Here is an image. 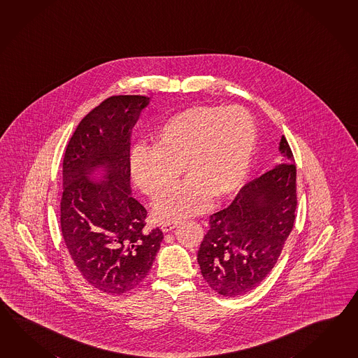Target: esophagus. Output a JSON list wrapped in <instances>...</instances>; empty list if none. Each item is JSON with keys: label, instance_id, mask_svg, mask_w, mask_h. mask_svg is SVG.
<instances>
[{"label": "esophagus", "instance_id": "1", "mask_svg": "<svg viewBox=\"0 0 358 358\" xmlns=\"http://www.w3.org/2000/svg\"><path fill=\"white\" fill-rule=\"evenodd\" d=\"M177 224H178L177 222H164L162 223V227H160V229H162L163 232H168V231L173 230Z\"/></svg>", "mask_w": 358, "mask_h": 358}]
</instances>
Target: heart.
Returning a JSON list of instances; mask_svg holds the SVG:
<instances>
[{"label": "heart", "instance_id": "b5f03b06", "mask_svg": "<svg viewBox=\"0 0 358 358\" xmlns=\"http://www.w3.org/2000/svg\"><path fill=\"white\" fill-rule=\"evenodd\" d=\"M257 143L253 117L241 106H192L169 117L154 148H136L131 172L149 198L173 187L186 166L191 178L160 196L154 215L176 221L204 212L212 199L230 196L247 175Z\"/></svg>", "mask_w": 358, "mask_h": 358}]
</instances>
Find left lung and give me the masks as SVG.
Masks as SVG:
<instances>
[{"instance_id": "1", "label": "left lung", "mask_w": 358, "mask_h": 358, "mask_svg": "<svg viewBox=\"0 0 358 358\" xmlns=\"http://www.w3.org/2000/svg\"><path fill=\"white\" fill-rule=\"evenodd\" d=\"M284 162L247 183L226 209L209 218L198 263L210 289L245 294L270 273L293 230L296 198L294 155L281 137Z\"/></svg>"}]
</instances>
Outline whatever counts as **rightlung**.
<instances>
[{
    "label": "right lung",
    "instance_id": "add662e5",
    "mask_svg": "<svg viewBox=\"0 0 358 358\" xmlns=\"http://www.w3.org/2000/svg\"><path fill=\"white\" fill-rule=\"evenodd\" d=\"M141 95L110 96L88 113L66 145L60 224L82 278L106 294L120 295L148 276L163 240L148 230L146 209L131 195V131L149 103ZM99 165L107 181L90 182Z\"/></svg>",
    "mask_w": 358,
    "mask_h": 358
}]
</instances>
